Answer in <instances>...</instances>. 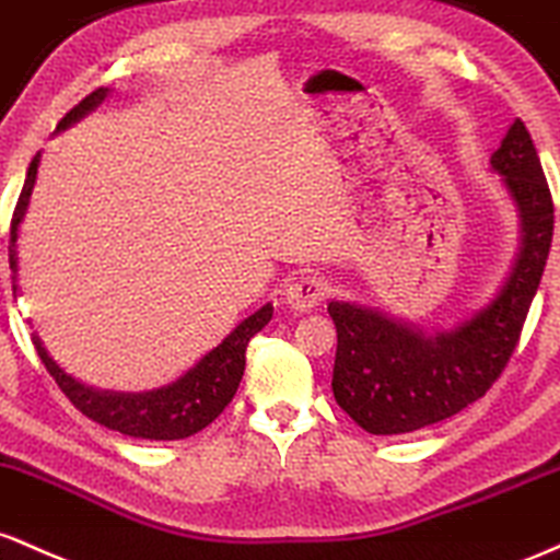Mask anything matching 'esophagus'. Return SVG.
Here are the masks:
<instances>
[{
    "label": "esophagus",
    "mask_w": 560,
    "mask_h": 560,
    "mask_svg": "<svg viewBox=\"0 0 560 560\" xmlns=\"http://www.w3.org/2000/svg\"><path fill=\"white\" fill-rule=\"evenodd\" d=\"M325 296H328V282L319 278H296L291 285L285 288V304L291 312H310L319 304Z\"/></svg>",
    "instance_id": "34e87169"
}]
</instances>
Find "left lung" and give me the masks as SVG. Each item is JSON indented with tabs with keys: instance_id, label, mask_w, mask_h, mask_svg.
Returning <instances> with one entry per match:
<instances>
[{
	"instance_id": "left-lung-1",
	"label": "left lung",
	"mask_w": 560,
	"mask_h": 560,
	"mask_svg": "<svg viewBox=\"0 0 560 560\" xmlns=\"http://www.w3.org/2000/svg\"><path fill=\"white\" fill-rule=\"evenodd\" d=\"M489 172L518 217V248L487 304L452 328L423 330L354 301H330L338 349L332 397L375 436L410 433L474 405L516 349L552 241V200L524 124L513 121Z\"/></svg>"
}]
</instances>
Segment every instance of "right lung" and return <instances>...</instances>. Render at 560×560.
<instances>
[{"mask_svg":"<svg viewBox=\"0 0 560 560\" xmlns=\"http://www.w3.org/2000/svg\"><path fill=\"white\" fill-rule=\"evenodd\" d=\"M110 90L100 86L73 110L66 113V118L58 124V131L90 116L94 108L105 103ZM42 153L34 155L31 161L26 182H23L21 198H18L15 213H12L10 228V269H12V291L18 296V237H21V224L26 219L31 192L36 185V172H39ZM272 319V304H264L261 310L248 314L237 328L224 338L219 347L206 351L190 370L179 375L177 381L166 383L161 388H150V392H108V388H94L90 383L79 381L77 375L66 373L58 362L52 360L47 347H44L39 332H31L34 347L39 351L44 368L49 370L58 386L62 388L68 399L92 418L94 423L105 425V429L124 433V436L150 439V442H174V439H187L192 433L203 431L206 425L219 418V412L230 405L235 397L237 386H241L243 370H246V347L250 338L259 332L264 325Z\"/></svg>","mask_w":560,"mask_h":560,"instance_id":"1","label":"right lung"}]
</instances>
